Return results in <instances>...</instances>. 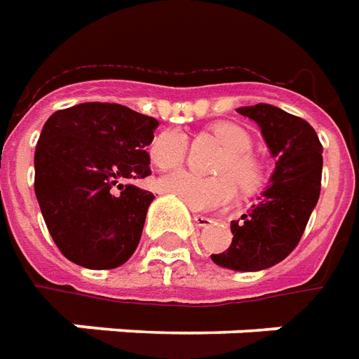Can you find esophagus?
Returning <instances> with one entry per match:
<instances>
[{
	"label": "esophagus",
	"mask_w": 359,
	"mask_h": 359,
	"mask_svg": "<svg viewBox=\"0 0 359 359\" xmlns=\"http://www.w3.org/2000/svg\"><path fill=\"white\" fill-rule=\"evenodd\" d=\"M193 220H195V224L199 226V228H207V226L212 224V218H208L205 215H193Z\"/></svg>",
	"instance_id": "1"
}]
</instances>
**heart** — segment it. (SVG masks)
I'll list each match as a JSON object with an SVG mask.
<instances>
[{
	"instance_id": "obj_1",
	"label": "heart",
	"mask_w": 359,
	"mask_h": 359,
	"mask_svg": "<svg viewBox=\"0 0 359 359\" xmlns=\"http://www.w3.org/2000/svg\"><path fill=\"white\" fill-rule=\"evenodd\" d=\"M215 139L226 149V156L216 166L218 177H201L189 172H175L160 177V191L174 195L191 210H216L230 205L236 197V184L243 193L257 191L265 182V168L251 152L253 139L238 123L222 121L210 129ZM187 137L180 129H164L151 144V158L160 170H174L184 164Z\"/></svg>"
}]
</instances>
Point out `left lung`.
I'll list each match as a JSON object with an SVG mask.
<instances>
[{
  "label": "left lung",
  "instance_id": "1",
  "mask_svg": "<svg viewBox=\"0 0 359 359\" xmlns=\"http://www.w3.org/2000/svg\"><path fill=\"white\" fill-rule=\"evenodd\" d=\"M261 127L276 168L263 199L232 222V243L210 255L232 271H263L296 249L321 193L323 144L306 119L271 104L238 108Z\"/></svg>",
  "mask_w": 359,
  "mask_h": 359
}]
</instances>
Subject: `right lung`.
Masks as SVG:
<instances>
[{
	"mask_svg": "<svg viewBox=\"0 0 359 359\" xmlns=\"http://www.w3.org/2000/svg\"><path fill=\"white\" fill-rule=\"evenodd\" d=\"M158 121L121 104L85 102L52 114L34 152V193L48 232L71 263L116 269L133 255L154 199L126 180L151 174Z\"/></svg>",
	"mask_w": 359,
	"mask_h": 359,
	"instance_id": "add662e5",
	"label": "right lung"
}]
</instances>
